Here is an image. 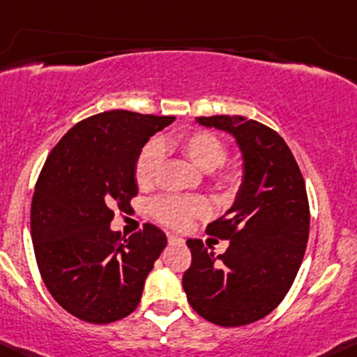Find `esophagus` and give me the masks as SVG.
Masks as SVG:
<instances>
[{"mask_svg":"<svg viewBox=\"0 0 357 357\" xmlns=\"http://www.w3.org/2000/svg\"><path fill=\"white\" fill-rule=\"evenodd\" d=\"M168 242H170V244H182V238L178 237V235H174V234H168Z\"/></svg>","mask_w":357,"mask_h":357,"instance_id":"34e87169","label":"esophagus"}]
</instances>
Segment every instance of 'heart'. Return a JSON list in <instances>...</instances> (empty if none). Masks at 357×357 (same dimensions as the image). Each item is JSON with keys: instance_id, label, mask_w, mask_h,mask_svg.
Returning a JSON list of instances; mask_svg holds the SVG:
<instances>
[{"instance_id": "b5f03b06", "label": "heart", "mask_w": 357, "mask_h": 357, "mask_svg": "<svg viewBox=\"0 0 357 357\" xmlns=\"http://www.w3.org/2000/svg\"><path fill=\"white\" fill-rule=\"evenodd\" d=\"M175 149L182 154L197 172L213 175V170L223 163L227 148L220 137L208 130H190L172 141H151L142 148L135 161V182L139 187H151L160 172L165 149ZM216 185L222 189L234 190L241 174L237 168L229 167L213 175ZM153 211L165 225L182 229L194 216H203L208 213V206L199 197H161L153 204Z\"/></svg>"}]
</instances>
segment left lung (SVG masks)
I'll use <instances>...</instances> for the list:
<instances>
[{
  "instance_id": "obj_1",
  "label": "left lung",
  "mask_w": 357,
  "mask_h": 357,
  "mask_svg": "<svg viewBox=\"0 0 357 357\" xmlns=\"http://www.w3.org/2000/svg\"><path fill=\"white\" fill-rule=\"evenodd\" d=\"M203 127L230 134L242 156V180L234 204L206 229L229 241L215 256L189 238L192 263L183 273L187 301L220 326L264 318L294 284L310 235L306 185L292 151L266 125L244 116H197Z\"/></svg>"
}]
</instances>
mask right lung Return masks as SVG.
Here are the masks:
<instances>
[{
  "instance_id": "obj_1",
  "label": "right lung",
  "mask_w": 357,
  "mask_h": 357,
  "mask_svg": "<svg viewBox=\"0 0 357 357\" xmlns=\"http://www.w3.org/2000/svg\"><path fill=\"white\" fill-rule=\"evenodd\" d=\"M175 116L112 109L82 120L53 148L36 183L31 235L51 296L87 323L116 321L137 307L167 235L146 223L125 238L113 209L137 196L135 161Z\"/></svg>"
}]
</instances>
